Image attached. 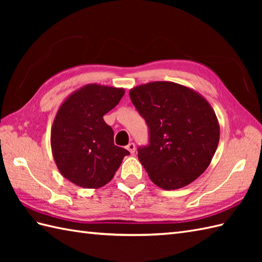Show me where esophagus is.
Here are the masks:
<instances>
[{
	"mask_svg": "<svg viewBox=\"0 0 262 262\" xmlns=\"http://www.w3.org/2000/svg\"><path fill=\"white\" fill-rule=\"evenodd\" d=\"M126 148L128 149V151H129L130 154H134V153H135L136 147H135V144H134V143H129V144H128V145L126 146Z\"/></svg>",
	"mask_w": 262,
	"mask_h": 262,
	"instance_id": "esophagus-1",
	"label": "esophagus"
}]
</instances>
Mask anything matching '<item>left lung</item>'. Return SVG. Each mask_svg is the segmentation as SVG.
<instances>
[{
	"label": "left lung",
	"instance_id": "1",
	"mask_svg": "<svg viewBox=\"0 0 262 262\" xmlns=\"http://www.w3.org/2000/svg\"><path fill=\"white\" fill-rule=\"evenodd\" d=\"M129 97L149 129L138 160L164 190L194 181L208 168L220 142V124L202 94L174 82L155 81L130 89Z\"/></svg>",
	"mask_w": 262,
	"mask_h": 262
}]
</instances>
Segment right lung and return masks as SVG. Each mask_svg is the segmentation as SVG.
I'll return each mask as SVG.
<instances>
[{
    "mask_svg": "<svg viewBox=\"0 0 262 262\" xmlns=\"http://www.w3.org/2000/svg\"><path fill=\"white\" fill-rule=\"evenodd\" d=\"M122 88L91 83L59 105L52 126V153L60 173L74 185L98 189L113 179L127 149L114 144L103 116L119 103Z\"/></svg>",
    "mask_w": 262,
    "mask_h": 262,
    "instance_id": "add662e5",
    "label": "right lung"
}]
</instances>
